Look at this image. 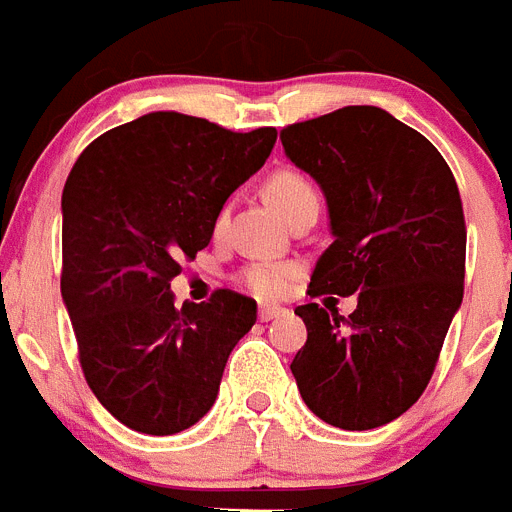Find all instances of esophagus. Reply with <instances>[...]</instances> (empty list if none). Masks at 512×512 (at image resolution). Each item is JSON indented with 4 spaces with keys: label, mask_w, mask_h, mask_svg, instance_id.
<instances>
[{
    "label": "esophagus",
    "mask_w": 512,
    "mask_h": 512,
    "mask_svg": "<svg viewBox=\"0 0 512 512\" xmlns=\"http://www.w3.org/2000/svg\"><path fill=\"white\" fill-rule=\"evenodd\" d=\"M285 314V308L280 306H259V319L261 322H272V319H277V316Z\"/></svg>",
    "instance_id": "1"
}]
</instances>
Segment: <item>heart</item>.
Wrapping results in <instances>:
<instances>
[{
    "label": "heart",
    "instance_id": "b5f03b06",
    "mask_svg": "<svg viewBox=\"0 0 512 512\" xmlns=\"http://www.w3.org/2000/svg\"><path fill=\"white\" fill-rule=\"evenodd\" d=\"M264 193L269 198V204L280 211L282 217H290L295 209H301L306 204H319V196H316V188L308 183L301 172L293 170H280L274 172L264 185ZM225 225V211L219 214L217 230H222ZM295 266L293 264H272V261H259V264L246 266L240 272V282L243 287H248L253 295L259 298H280L290 290L295 280Z\"/></svg>",
    "mask_w": 512,
    "mask_h": 512
}]
</instances>
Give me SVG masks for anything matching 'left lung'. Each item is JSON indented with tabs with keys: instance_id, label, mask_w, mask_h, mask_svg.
I'll return each mask as SVG.
<instances>
[{
	"instance_id": "left-lung-1",
	"label": "left lung",
	"mask_w": 512,
	"mask_h": 512,
	"mask_svg": "<svg viewBox=\"0 0 512 512\" xmlns=\"http://www.w3.org/2000/svg\"><path fill=\"white\" fill-rule=\"evenodd\" d=\"M285 156L327 198L332 246L295 308L308 340L290 363L303 403L363 432L403 416L426 390L463 301L466 222L458 185L432 143L379 107H342L280 133Z\"/></svg>"
}]
</instances>
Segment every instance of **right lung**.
<instances>
[{
	"label": "right lung",
	"mask_w": 512,
	"mask_h": 512,
	"mask_svg": "<svg viewBox=\"0 0 512 512\" xmlns=\"http://www.w3.org/2000/svg\"><path fill=\"white\" fill-rule=\"evenodd\" d=\"M277 130L232 133L180 112L107 130L62 190V301L88 387L117 421L167 437L217 400L256 301L217 290L175 308L180 259L209 246L232 190L272 154Z\"/></svg>",
	"instance_id": "add662e5"
}]
</instances>
